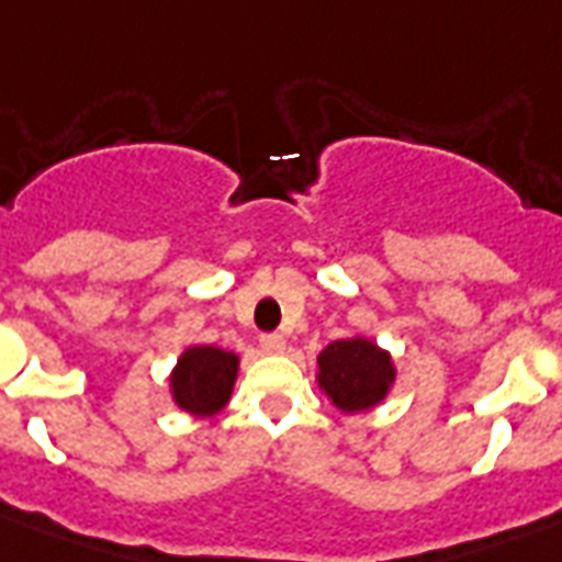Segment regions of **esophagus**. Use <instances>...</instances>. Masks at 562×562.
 Segmentation results:
<instances>
[{
  "label": "esophagus",
  "instance_id": "obj_1",
  "mask_svg": "<svg viewBox=\"0 0 562 562\" xmlns=\"http://www.w3.org/2000/svg\"><path fill=\"white\" fill-rule=\"evenodd\" d=\"M259 344H262L265 352H282V350H285V338H282L280 333H265L262 338H259Z\"/></svg>",
  "mask_w": 562,
  "mask_h": 562
}]
</instances>
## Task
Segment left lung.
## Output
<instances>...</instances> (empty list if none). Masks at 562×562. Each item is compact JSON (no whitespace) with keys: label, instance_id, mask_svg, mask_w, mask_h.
Here are the masks:
<instances>
[{"label":"left lung","instance_id":"left-lung-1","mask_svg":"<svg viewBox=\"0 0 562 562\" xmlns=\"http://www.w3.org/2000/svg\"><path fill=\"white\" fill-rule=\"evenodd\" d=\"M317 364V382L341 411L373 408L393 382L391 356L364 338L333 341Z\"/></svg>","mask_w":562,"mask_h":562}]
</instances>
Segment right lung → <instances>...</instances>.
<instances>
[{"instance_id": "obj_1", "label": "right lung", "mask_w": 562, "mask_h": 562, "mask_svg": "<svg viewBox=\"0 0 562 562\" xmlns=\"http://www.w3.org/2000/svg\"><path fill=\"white\" fill-rule=\"evenodd\" d=\"M238 359L218 347H192L180 356L171 375V391L180 408L192 414H215L229 400Z\"/></svg>"}]
</instances>
